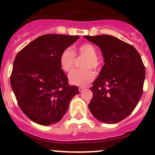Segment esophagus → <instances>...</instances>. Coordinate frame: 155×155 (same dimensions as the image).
Wrapping results in <instances>:
<instances>
[{"label": "esophagus", "instance_id": "esophagus-1", "mask_svg": "<svg viewBox=\"0 0 155 155\" xmlns=\"http://www.w3.org/2000/svg\"><path fill=\"white\" fill-rule=\"evenodd\" d=\"M84 89H85V87H80L78 88V90H79V91H80V92H82V91H84Z\"/></svg>", "mask_w": 155, "mask_h": 155}]
</instances>
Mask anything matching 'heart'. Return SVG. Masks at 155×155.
<instances>
[{"instance_id":"obj_1","label":"heart","mask_w":155,"mask_h":155,"mask_svg":"<svg viewBox=\"0 0 155 155\" xmlns=\"http://www.w3.org/2000/svg\"><path fill=\"white\" fill-rule=\"evenodd\" d=\"M75 55L86 57L82 62L81 68L84 69L75 70L69 75L70 83L74 85L84 87L93 81L94 72L91 70L99 69L100 64L97 58V50L91 43H84L77 46L74 53L71 49L66 48L61 52L59 57V63L64 72H71L75 62Z\"/></svg>"}]
</instances>
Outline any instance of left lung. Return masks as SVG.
<instances>
[{"instance_id": "left-lung-1", "label": "left lung", "mask_w": 155, "mask_h": 155, "mask_svg": "<svg viewBox=\"0 0 155 155\" xmlns=\"http://www.w3.org/2000/svg\"><path fill=\"white\" fill-rule=\"evenodd\" d=\"M84 37L100 48L105 62L90 87V112L102 123H119L132 113L143 94L145 67L141 57L132 45L113 35Z\"/></svg>"}]
</instances>
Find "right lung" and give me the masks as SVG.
Instances as JSON below:
<instances>
[{
    "label": "right lung",
    "instance_id": "add662e5",
    "mask_svg": "<svg viewBox=\"0 0 155 155\" xmlns=\"http://www.w3.org/2000/svg\"><path fill=\"white\" fill-rule=\"evenodd\" d=\"M78 35L47 34L31 41L16 55L11 85L19 107L31 121L42 126L57 124L67 113L78 87L68 84L61 69V52Z\"/></svg>",
    "mask_w": 155,
    "mask_h": 155
}]
</instances>
